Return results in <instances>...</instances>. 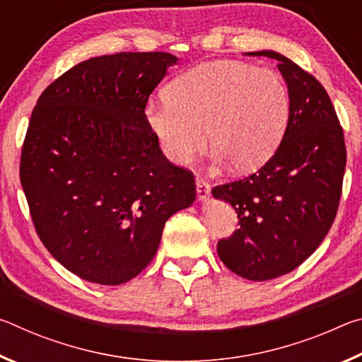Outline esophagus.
<instances>
[{
	"mask_svg": "<svg viewBox=\"0 0 362 362\" xmlns=\"http://www.w3.org/2000/svg\"><path fill=\"white\" fill-rule=\"evenodd\" d=\"M196 192H198L199 201H206L207 198H209L211 187H209V183L203 179V177H196Z\"/></svg>",
	"mask_w": 362,
	"mask_h": 362,
	"instance_id": "obj_1",
	"label": "esophagus"
}]
</instances>
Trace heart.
Instances as JSON below:
<instances>
[{
    "label": "heart",
    "mask_w": 362,
    "mask_h": 362,
    "mask_svg": "<svg viewBox=\"0 0 362 362\" xmlns=\"http://www.w3.org/2000/svg\"><path fill=\"white\" fill-rule=\"evenodd\" d=\"M289 116L283 76L241 60L194 66L169 83L166 99L145 107L146 124L170 161L188 164L209 139L214 158L236 173L259 169L274 155Z\"/></svg>",
    "instance_id": "obj_1"
}]
</instances>
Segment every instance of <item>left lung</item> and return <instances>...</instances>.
<instances>
[{
	"label": "left lung",
	"mask_w": 362,
	"mask_h": 362,
	"mask_svg": "<svg viewBox=\"0 0 362 362\" xmlns=\"http://www.w3.org/2000/svg\"><path fill=\"white\" fill-rule=\"evenodd\" d=\"M247 56L278 60L291 116L283 142L257 173L212 188L240 218L217 252L241 278L268 281L302 265L326 238L339 211L346 146L330 97L313 75L274 51Z\"/></svg>",
	"instance_id": "obj_1"
}]
</instances>
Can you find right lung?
Returning <instances> with one entry per match:
<instances>
[{"label":"right lung","instance_id":"add662e5","mask_svg":"<svg viewBox=\"0 0 362 362\" xmlns=\"http://www.w3.org/2000/svg\"><path fill=\"white\" fill-rule=\"evenodd\" d=\"M177 57L118 52L78 64L42 90L21 155L35 230L59 263L118 286L155 257L166 220L196 198L192 170L169 161L145 121Z\"/></svg>","mask_w":362,"mask_h":362}]
</instances>
